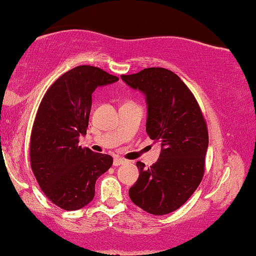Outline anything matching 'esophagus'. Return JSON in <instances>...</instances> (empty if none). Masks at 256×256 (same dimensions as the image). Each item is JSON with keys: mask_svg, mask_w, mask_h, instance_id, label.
Listing matches in <instances>:
<instances>
[{"mask_svg": "<svg viewBox=\"0 0 256 256\" xmlns=\"http://www.w3.org/2000/svg\"><path fill=\"white\" fill-rule=\"evenodd\" d=\"M122 164H124V160L122 158H114L113 160V165L114 166H120Z\"/></svg>", "mask_w": 256, "mask_h": 256, "instance_id": "34e87169", "label": "esophagus"}]
</instances>
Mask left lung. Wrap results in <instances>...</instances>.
<instances>
[{"instance_id":"left-lung-1","label":"left lung","mask_w":256,"mask_h":256,"mask_svg":"<svg viewBox=\"0 0 256 256\" xmlns=\"http://www.w3.org/2000/svg\"><path fill=\"white\" fill-rule=\"evenodd\" d=\"M121 78L146 96V132L162 146L150 168L136 162L140 176L129 198L151 214H170L186 203L204 174L209 144L206 120L194 94L171 70L146 68Z\"/></svg>"}]
</instances>
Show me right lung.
<instances>
[{"instance_id":"right-lung-1","label":"right lung","mask_w":256,"mask_h":256,"mask_svg":"<svg viewBox=\"0 0 256 256\" xmlns=\"http://www.w3.org/2000/svg\"><path fill=\"white\" fill-rule=\"evenodd\" d=\"M116 76L78 66L55 80L40 102L30 140V162L40 188L54 204L72 211L94 198L96 181L113 164L110 154L78 146L86 135L92 94Z\"/></svg>"}]
</instances>
